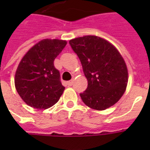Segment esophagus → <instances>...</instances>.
<instances>
[{"label":"esophagus","mask_w":150,"mask_h":150,"mask_svg":"<svg viewBox=\"0 0 150 150\" xmlns=\"http://www.w3.org/2000/svg\"><path fill=\"white\" fill-rule=\"evenodd\" d=\"M73 79L72 80H71V81H68V82H67V85L68 86V87H71V86H72L73 85Z\"/></svg>","instance_id":"obj_1"}]
</instances>
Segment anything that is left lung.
I'll use <instances>...</instances> for the list:
<instances>
[{"instance_id": "8db88e82", "label": "left lung", "mask_w": 150, "mask_h": 150, "mask_svg": "<svg viewBox=\"0 0 150 150\" xmlns=\"http://www.w3.org/2000/svg\"><path fill=\"white\" fill-rule=\"evenodd\" d=\"M69 43L88 79V88L79 94L83 102L96 110H105L116 104L128 83L127 67L119 51L97 36L77 38Z\"/></svg>"}]
</instances>
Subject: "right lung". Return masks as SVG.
I'll use <instances>...</instances> for the list:
<instances>
[{"label":"right lung","instance_id":"right-lung-1","mask_svg":"<svg viewBox=\"0 0 150 150\" xmlns=\"http://www.w3.org/2000/svg\"><path fill=\"white\" fill-rule=\"evenodd\" d=\"M67 45L59 39H43L22 58L15 74V87L25 104L37 109L55 104L65 88L54 61Z\"/></svg>","mask_w":150,"mask_h":150}]
</instances>
